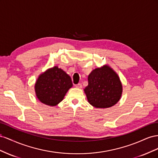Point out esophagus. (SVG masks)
<instances>
[{
    "instance_id": "obj_1",
    "label": "esophagus",
    "mask_w": 158,
    "mask_h": 158,
    "mask_svg": "<svg viewBox=\"0 0 158 158\" xmlns=\"http://www.w3.org/2000/svg\"><path fill=\"white\" fill-rule=\"evenodd\" d=\"M75 87L77 88H82V84H78L75 85Z\"/></svg>"
}]
</instances>
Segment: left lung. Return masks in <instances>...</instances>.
Instances as JSON below:
<instances>
[{
  "instance_id": "obj_1",
  "label": "left lung",
  "mask_w": 158,
  "mask_h": 158,
  "mask_svg": "<svg viewBox=\"0 0 158 158\" xmlns=\"http://www.w3.org/2000/svg\"><path fill=\"white\" fill-rule=\"evenodd\" d=\"M84 89L89 104L96 108H109L120 99L123 86L117 74L108 65L95 69L88 76Z\"/></svg>"
}]
</instances>
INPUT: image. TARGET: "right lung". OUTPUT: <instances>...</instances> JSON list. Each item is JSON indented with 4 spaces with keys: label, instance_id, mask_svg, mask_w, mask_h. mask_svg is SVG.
<instances>
[{
    "label": "right lung",
    "instance_id": "add662e5",
    "mask_svg": "<svg viewBox=\"0 0 158 158\" xmlns=\"http://www.w3.org/2000/svg\"><path fill=\"white\" fill-rule=\"evenodd\" d=\"M72 86L70 76L55 66L40 75L35 84V92L41 103L55 106L63 99Z\"/></svg>",
    "mask_w": 158,
    "mask_h": 158
}]
</instances>
